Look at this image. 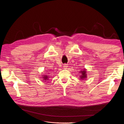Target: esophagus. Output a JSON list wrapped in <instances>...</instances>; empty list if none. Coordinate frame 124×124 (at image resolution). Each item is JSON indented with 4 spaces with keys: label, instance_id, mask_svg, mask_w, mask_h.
<instances>
[{
    "label": "esophagus",
    "instance_id": "obj_1",
    "mask_svg": "<svg viewBox=\"0 0 124 124\" xmlns=\"http://www.w3.org/2000/svg\"><path fill=\"white\" fill-rule=\"evenodd\" d=\"M63 67L64 69H67V67H68V65L67 64H64L63 65Z\"/></svg>",
    "mask_w": 124,
    "mask_h": 124
}]
</instances>
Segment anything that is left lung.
<instances>
[{
    "instance_id": "left-lung-1",
    "label": "left lung",
    "mask_w": 124,
    "mask_h": 124,
    "mask_svg": "<svg viewBox=\"0 0 124 124\" xmlns=\"http://www.w3.org/2000/svg\"><path fill=\"white\" fill-rule=\"evenodd\" d=\"M86 69H84L83 70H81V71L80 72V73H81V76L79 77L80 78V79H82V80L84 79V78H86L87 77V75H86V72L85 71Z\"/></svg>"
}]
</instances>
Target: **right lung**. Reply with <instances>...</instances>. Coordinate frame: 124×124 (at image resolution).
<instances>
[{
	"label": "right lung",
	"instance_id": "add662e5",
	"mask_svg": "<svg viewBox=\"0 0 124 124\" xmlns=\"http://www.w3.org/2000/svg\"><path fill=\"white\" fill-rule=\"evenodd\" d=\"M44 76L43 77V79H45V80H47L48 79V76H46V75H45V76Z\"/></svg>",
	"mask_w": 124,
	"mask_h": 124
}]
</instances>
